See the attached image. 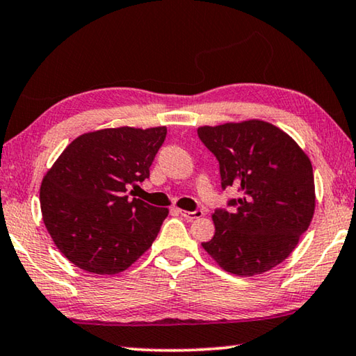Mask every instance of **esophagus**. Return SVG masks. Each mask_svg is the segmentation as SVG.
Returning a JSON list of instances; mask_svg holds the SVG:
<instances>
[{
  "label": "esophagus",
  "instance_id": "obj_1",
  "mask_svg": "<svg viewBox=\"0 0 356 356\" xmlns=\"http://www.w3.org/2000/svg\"><path fill=\"white\" fill-rule=\"evenodd\" d=\"M180 215L185 216L186 220L193 221V220H197V218H201V216L204 215V212H202L201 209H196V210H193V212H186V210H180Z\"/></svg>",
  "mask_w": 356,
  "mask_h": 356
}]
</instances>
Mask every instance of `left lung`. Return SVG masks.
<instances>
[{
    "label": "left lung",
    "mask_w": 356,
    "mask_h": 356,
    "mask_svg": "<svg viewBox=\"0 0 356 356\" xmlns=\"http://www.w3.org/2000/svg\"><path fill=\"white\" fill-rule=\"evenodd\" d=\"M220 165L221 190L237 200L213 212L215 236L202 246L229 273L252 276L291 254L314 215L311 161L291 136L264 120L200 127Z\"/></svg>",
    "instance_id": "obj_1"
}]
</instances>
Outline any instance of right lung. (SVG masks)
<instances>
[{"mask_svg": "<svg viewBox=\"0 0 356 356\" xmlns=\"http://www.w3.org/2000/svg\"><path fill=\"white\" fill-rule=\"evenodd\" d=\"M166 127L104 129L72 141L47 172L40 209L58 250L84 272L114 275L149 250L168 215L131 186L149 177Z\"/></svg>", "mask_w": 356, "mask_h": 356, "instance_id": "obj_1", "label": "right lung"}]
</instances>
